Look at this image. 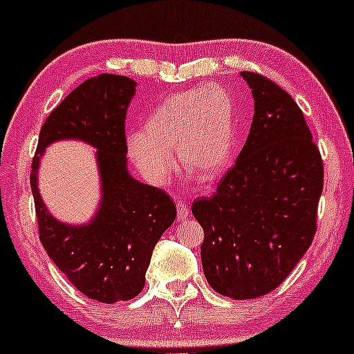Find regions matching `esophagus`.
Listing matches in <instances>:
<instances>
[{
    "label": "esophagus",
    "mask_w": 354,
    "mask_h": 354,
    "mask_svg": "<svg viewBox=\"0 0 354 354\" xmlns=\"http://www.w3.org/2000/svg\"><path fill=\"white\" fill-rule=\"evenodd\" d=\"M177 214L178 219H187L190 216V208L185 203H182V201H177Z\"/></svg>",
    "instance_id": "obj_1"
}]
</instances>
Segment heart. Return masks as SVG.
<instances>
[{"mask_svg": "<svg viewBox=\"0 0 354 354\" xmlns=\"http://www.w3.org/2000/svg\"><path fill=\"white\" fill-rule=\"evenodd\" d=\"M236 148V109L231 94L209 84L162 99L127 136V154L151 185H164L178 166L211 183L226 171Z\"/></svg>", "mask_w": 354, "mask_h": 354, "instance_id": "b5f03b06", "label": "heart"}]
</instances>
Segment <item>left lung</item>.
Instances as JSON below:
<instances>
[{"instance_id": "1", "label": "left lung", "mask_w": 354, "mask_h": 354, "mask_svg": "<svg viewBox=\"0 0 354 354\" xmlns=\"http://www.w3.org/2000/svg\"><path fill=\"white\" fill-rule=\"evenodd\" d=\"M254 97L236 166L192 213L205 231L201 265L214 291L254 299L278 288L312 244L324 164L301 109L268 77L242 71Z\"/></svg>"}]
</instances>
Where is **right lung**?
I'll use <instances>...</instances> for the list:
<instances>
[{
    "mask_svg": "<svg viewBox=\"0 0 354 354\" xmlns=\"http://www.w3.org/2000/svg\"><path fill=\"white\" fill-rule=\"evenodd\" d=\"M135 89L136 81L120 75L82 82L45 120L32 160L30 187L44 249L77 291L105 304L140 295L154 247L177 216L166 192L128 171L125 115ZM58 140H82L96 149L101 200L86 223L59 222L39 195V160Z\"/></svg>",
    "mask_w": 354,
    "mask_h": 354,
    "instance_id": "1",
    "label": "right lung"
}]
</instances>
